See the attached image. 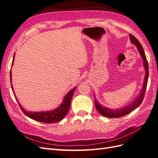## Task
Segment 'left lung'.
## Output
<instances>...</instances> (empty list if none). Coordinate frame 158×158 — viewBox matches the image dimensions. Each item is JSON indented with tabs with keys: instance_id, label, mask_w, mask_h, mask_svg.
Listing matches in <instances>:
<instances>
[{
	"instance_id": "8db88e82",
	"label": "left lung",
	"mask_w": 158,
	"mask_h": 158,
	"mask_svg": "<svg viewBox=\"0 0 158 158\" xmlns=\"http://www.w3.org/2000/svg\"><path fill=\"white\" fill-rule=\"evenodd\" d=\"M129 38H130L131 42L134 44L137 47V50L139 51V52L141 57L143 59V67L145 69V78L143 81V85L142 87V89L141 90V93L139 96H137L135 100L133 101L132 103H131L128 106H125L124 107H121L120 109H109L104 106H102V105L99 104V103L95 99V105L97 110L98 111L100 114L102 115L107 117V118H120V117H123L125 115H127L129 113L131 112L138 107L140 104L142 103L143 98H144V95L145 89H146L147 87V84H148V75H149V68H148V63L146 59V56L145 55V52L143 51V48L141 46V44L139 42V40H137L134 36L129 34Z\"/></svg>"
}]
</instances>
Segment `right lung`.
Instances as JSON below:
<instances>
[{
  "label": "right lung",
  "instance_id": "1",
  "mask_svg": "<svg viewBox=\"0 0 158 158\" xmlns=\"http://www.w3.org/2000/svg\"><path fill=\"white\" fill-rule=\"evenodd\" d=\"M15 55L13 56V63H12V66L13 64L14 59H15ZM11 71L10 73V83H11ZM12 85V84H11ZM12 87V89H13L14 95L16 99H17V102L18 99H17L15 96V94L14 93L13 85ZM76 89V87L72 89L68 93V94L64 97L63 99V102L60 104V106H59L57 108H56L54 110H51L50 111H40V112H31V111H27L23 109V107H21L20 103H19L20 107H21L22 111L29 118L33 119L34 120L40 121V122L43 123H52L58 122V121L62 120L64 117L66 116L67 113L69 112V110L70 109L71 106V102L72 97L73 95L74 91Z\"/></svg>",
  "mask_w": 158,
  "mask_h": 158
}]
</instances>
